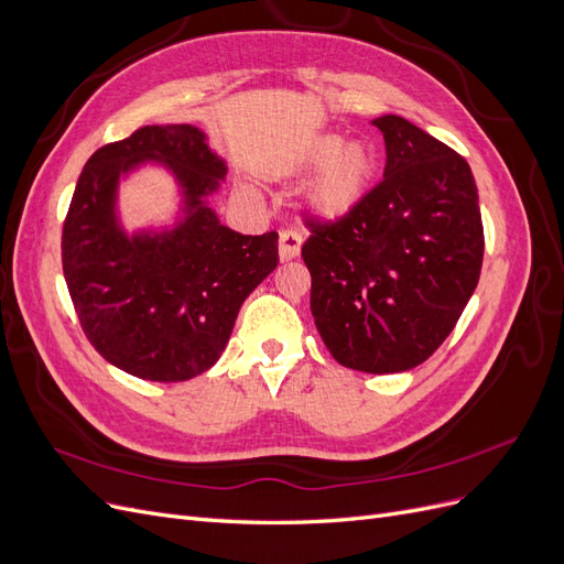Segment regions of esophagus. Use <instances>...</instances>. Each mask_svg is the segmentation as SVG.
Instances as JSON below:
<instances>
[{"instance_id": "1", "label": "esophagus", "mask_w": 564, "mask_h": 564, "mask_svg": "<svg viewBox=\"0 0 564 564\" xmlns=\"http://www.w3.org/2000/svg\"><path fill=\"white\" fill-rule=\"evenodd\" d=\"M301 232L296 230H282L280 232V259L282 261H292L301 251Z\"/></svg>"}]
</instances>
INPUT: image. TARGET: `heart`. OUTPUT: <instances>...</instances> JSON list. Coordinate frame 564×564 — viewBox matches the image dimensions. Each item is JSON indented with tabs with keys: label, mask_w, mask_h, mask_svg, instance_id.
Wrapping results in <instances>:
<instances>
[{
	"label": "heart",
	"mask_w": 564,
	"mask_h": 564,
	"mask_svg": "<svg viewBox=\"0 0 564 564\" xmlns=\"http://www.w3.org/2000/svg\"><path fill=\"white\" fill-rule=\"evenodd\" d=\"M377 164V152L362 141L344 145L336 133L317 135L299 158L303 172L322 169L311 187V207L324 218L348 214L369 191Z\"/></svg>",
	"instance_id": "b5f03b06"
}]
</instances>
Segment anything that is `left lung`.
Wrapping results in <instances>:
<instances>
[{"instance_id":"1","label":"left lung","mask_w":564,"mask_h":564,"mask_svg":"<svg viewBox=\"0 0 564 564\" xmlns=\"http://www.w3.org/2000/svg\"><path fill=\"white\" fill-rule=\"evenodd\" d=\"M383 133V181L334 220L303 216L311 311L348 369H414L442 346L480 280L485 230L468 162L398 115Z\"/></svg>"}]
</instances>
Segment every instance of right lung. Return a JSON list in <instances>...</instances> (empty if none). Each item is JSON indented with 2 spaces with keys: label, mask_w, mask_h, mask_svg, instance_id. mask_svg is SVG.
<instances>
[{
  "label": "right lung",
  "mask_w": 564,
  "mask_h": 564,
  "mask_svg": "<svg viewBox=\"0 0 564 564\" xmlns=\"http://www.w3.org/2000/svg\"><path fill=\"white\" fill-rule=\"evenodd\" d=\"M148 159L186 195L174 231L129 238L116 224L118 176ZM226 164L191 124H152L98 148L63 224V275L89 344L131 377L176 383L216 365L245 299L278 268V232L240 235L204 204Z\"/></svg>",
  "instance_id": "1"
}]
</instances>
